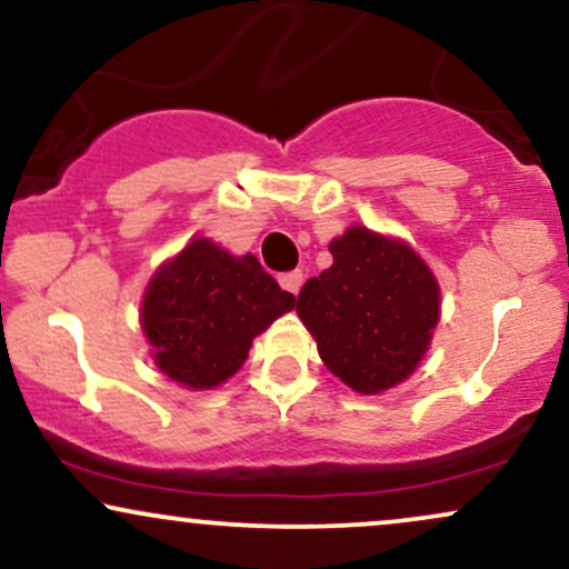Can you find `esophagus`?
I'll return each mask as SVG.
<instances>
[{"instance_id": "1", "label": "esophagus", "mask_w": 569, "mask_h": 569, "mask_svg": "<svg viewBox=\"0 0 569 569\" xmlns=\"http://www.w3.org/2000/svg\"><path fill=\"white\" fill-rule=\"evenodd\" d=\"M302 270H293V272H286V276H280V286H283L286 291L289 293H299V289H302Z\"/></svg>"}]
</instances>
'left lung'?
I'll return each instance as SVG.
<instances>
[{"label":"left lung","instance_id":"8db88e82","mask_svg":"<svg viewBox=\"0 0 569 569\" xmlns=\"http://www.w3.org/2000/svg\"><path fill=\"white\" fill-rule=\"evenodd\" d=\"M335 264L310 278L297 312L331 375L361 396L420 367L441 316V289L409 243L361 224L329 243Z\"/></svg>","mask_w":569,"mask_h":569}]
</instances>
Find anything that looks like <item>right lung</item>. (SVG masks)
<instances>
[{
  "label": "right lung",
  "instance_id": "add662e5",
  "mask_svg": "<svg viewBox=\"0 0 569 569\" xmlns=\"http://www.w3.org/2000/svg\"><path fill=\"white\" fill-rule=\"evenodd\" d=\"M293 305L253 253L232 257L213 240L192 238L149 278L141 331L168 380L211 390L243 367L253 337Z\"/></svg>",
  "mask_w": 569,
  "mask_h": 569
}]
</instances>
